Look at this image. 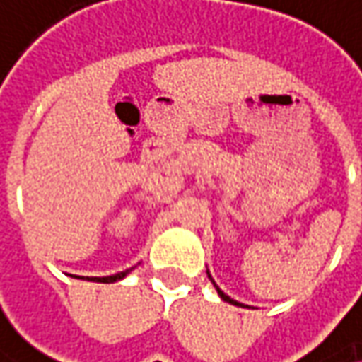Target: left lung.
I'll use <instances>...</instances> for the list:
<instances>
[{
    "label": "left lung",
    "mask_w": 362,
    "mask_h": 362,
    "mask_svg": "<svg viewBox=\"0 0 362 362\" xmlns=\"http://www.w3.org/2000/svg\"><path fill=\"white\" fill-rule=\"evenodd\" d=\"M206 274H208V278H210V280H212V276H210V272H206ZM212 282H214V280H212ZM214 286H216V284H214ZM216 291H218V295H220V298H222V300H226V303H230V305H237V307H239V305H241V303H237V300H235V298H230V297H228V295H224V293H222V291H220L218 286H216Z\"/></svg>",
    "instance_id": "obj_1"
}]
</instances>
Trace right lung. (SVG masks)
Returning <instances> with one entry per match:
<instances>
[{"instance_id":"obj_1","label":"right lung","mask_w":362,"mask_h":362,"mask_svg":"<svg viewBox=\"0 0 362 362\" xmlns=\"http://www.w3.org/2000/svg\"><path fill=\"white\" fill-rule=\"evenodd\" d=\"M132 272V268L125 272H119V274H113V276H105V278H86V280H92V282H105V284H111V282H117L121 278H125L127 274Z\"/></svg>"}]
</instances>
